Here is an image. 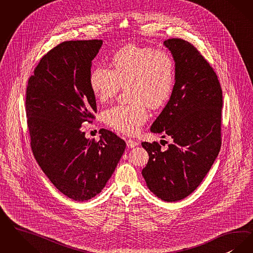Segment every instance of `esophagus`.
I'll return each instance as SVG.
<instances>
[{
	"mask_svg": "<svg viewBox=\"0 0 253 253\" xmlns=\"http://www.w3.org/2000/svg\"><path fill=\"white\" fill-rule=\"evenodd\" d=\"M126 144H127V147L128 148H134V147H136V146H138V143L136 141H133V140H131V139H129V140H127L126 141Z\"/></svg>",
	"mask_w": 253,
	"mask_h": 253,
	"instance_id": "esophagus-1",
	"label": "esophagus"
}]
</instances>
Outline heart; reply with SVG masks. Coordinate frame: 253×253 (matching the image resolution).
<instances>
[{
	"label": "heart",
	"instance_id": "obj_1",
	"mask_svg": "<svg viewBox=\"0 0 253 253\" xmlns=\"http://www.w3.org/2000/svg\"><path fill=\"white\" fill-rule=\"evenodd\" d=\"M112 68L97 66L89 75V85L101 101L113 98L122 87H130L131 104L116 105L104 112L103 117L111 128L133 134L148 119L147 104L158 108L171 95L175 63L167 51L129 44L112 57Z\"/></svg>",
	"mask_w": 253,
	"mask_h": 253
}]
</instances>
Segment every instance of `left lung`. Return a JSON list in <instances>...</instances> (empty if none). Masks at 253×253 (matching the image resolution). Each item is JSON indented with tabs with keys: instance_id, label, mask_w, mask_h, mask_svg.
<instances>
[{
	"instance_id": "1",
	"label": "left lung",
	"mask_w": 253,
	"mask_h": 253,
	"mask_svg": "<svg viewBox=\"0 0 253 253\" xmlns=\"http://www.w3.org/2000/svg\"><path fill=\"white\" fill-rule=\"evenodd\" d=\"M164 45L175 62V84L151 131L172 142L166 150L157 142H142L150 156L142 176L156 197L174 202L195 191L220 151L222 90L210 64L189 42L171 39Z\"/></svg>"
}]
</instances>
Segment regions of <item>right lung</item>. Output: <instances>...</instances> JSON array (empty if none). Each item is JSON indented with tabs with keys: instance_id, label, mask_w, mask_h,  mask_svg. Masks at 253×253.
<instances>
[{
	"instance_id": "right-lung-1",
	"label": "right lung",
	"mask_w": 253,
	"mask_h": 253,
	"mask_svg": "<svg viewBox=\"0 0 253 253\" xmlns=\"http://www.w3.org/2000/svg\"><path fill=\"white\" fill-rule=\"evenodd\" d=\"M101 45L98 40L60 43L41 58L26 90L34 156L51 183L77 202L101 192L126 148L111 131L100 130L96 142L81 130L97 111L89 75Z\"/></svg>"
}]
</instances>
